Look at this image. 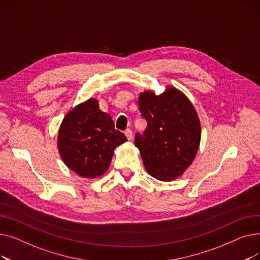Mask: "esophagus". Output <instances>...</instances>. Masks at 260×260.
<instances>
[{
  "mask_svg": "<svg viewBox=\"0 0 260 260\" xmlns=\"http://www.w3.org/2000/svg\"><path fill=\"white\" fill-rule=\"evenodd\" d=\"M124 134H125L126 138H127L128 140H132V139H133V132H132L129 128H126V129L124 131Z\"/></svg>",
  "mask_w": 260,
  "mask_h": 260,
  "instance_id": "34e87169",
  "label": "esophagus"
}]
</instances>
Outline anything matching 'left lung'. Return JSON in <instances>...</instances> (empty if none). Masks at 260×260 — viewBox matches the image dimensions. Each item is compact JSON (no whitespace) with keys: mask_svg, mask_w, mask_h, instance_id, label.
<instances>
[{"mask_svg":"<svg viewBox=\"0 0 260 260\" xmlns=\"http://www.w3.org/2000/svg\"><path fill=\"white\" fill-rule=\"evenodd\" d=\"M139 112L146 120L143 134L135 135L145 170L162 181L178 178L197 154L201 128L194 106L178 89L139 95Z\"/></svg>","mask_w":260,"mask_h":260,"instance_id":"obj_1","label":"left lung"}]
</instances>
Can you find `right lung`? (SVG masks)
Segmentation results:
<instances>
[{
	"label": "right lung",
	"instance_id": "obj_1",
	"mask_svg": "<svg viewBox=\"0 0 260 260\" xmlns=\"http://www.w3.org/2000/svg\"><path fill=\"white\" fill-rule=\"evenodd\" d=\"M126 140L124 134L115 129L112 117L101 112L99 102L89 99L65 116L58 147L72 171L84 178H95L107 171L114 149Z\"/></svg>",
	"mask_w": 260,
	"mask_h": 260
}]
</instances>
